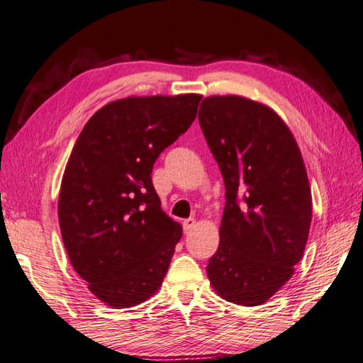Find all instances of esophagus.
Returning a JSON list of instances; mask_svg holds the SVG:
<instances>
[{
  "label": "esophagus",
  "mask_w": 363,
  "mask_h": 363,
  "mask_svg": "<svg viewBox=\"0 0 363 363\" xmlns=\"http://www.w3.org/2000/svg\"><path fill=\"white\" fill-rule=\"evenodd\" d=\"M194 228H196V220H194V218H188V220L183 221V229H184V232H186V234H188V232L193 230Z\"/></svg>",
  "instance_id": "obj_1"
}]
</instances>
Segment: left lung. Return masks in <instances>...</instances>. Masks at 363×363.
Instances as JSON below:
<instances>
[{
    "label": "left lung",
    "instance_id": "1",
    "mask_svg": "<svg viewBox=\"0 0 363 363\" xmlns=\"http://www.w3.org/2000/svg\"><path fill=\"white\" fill-rule=\"evenodd\" d=\"M199 123L225 186L210 284L228 302L262 305L289 281L308 240L313 201L302 153L272 107L237 94L205 98Z\"/></svg>",
    "mask_w": 363,
    "mask_h": 363
}]
</instances>
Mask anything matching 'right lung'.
I'll return each instance as SVG.
<instances>
[{
  "label": "right lung",
  "instance_id": "obj_1",
  "mask_svg": "<svg viewBox=\"0 0 363 363\" xmlns=\"http://www.w3.org/2000/svg\"><path fill=\"white\" fill-rule=\"evenodd\" d=\"M201 94L128 96L86 121L67 160L58 221L74 270L113 308L161 288L182 225L161 210L152 169L194 121Z\"/></svg>",
  "mask_w": 363,
  "mask_h": 363
}]
</instances>
